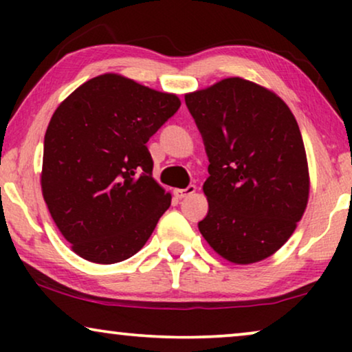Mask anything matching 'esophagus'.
I'll return each instance as SVG.
<instances>
[{
	"mask_svg": "<svg viewBox=\"0 0 352 352\" xmlns=\"http://www.w3.org/2000/svg\"><path fill=\"white\" fill-rule=\"evenodd\" d=\"M195 190H197V187L194 184H190V186H187L186 189H176L175 195L177 197V199H186V197L195 194Z\"/></svg>",
	"mask_w": 352,
	"mask_h": 352,
	"instance_id": "34e87169",
	"label": "esophagus"
}]
</instances>
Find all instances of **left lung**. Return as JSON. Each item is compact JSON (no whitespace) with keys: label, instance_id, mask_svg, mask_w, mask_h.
Instances as JSON below:
<instances>
[{"label":"left lung","instance_id":"left-lung-1","mask_svg":"<svg viewBox=\"0 0 352 352\" xmlns=\"http://www.w3.org/2000/svg\"><path fill=\"white\" fill-rule=\"evenodd\" d=\"M186 105L210 162L200 232L230 263L263 261L292 237L309 199L295 115L274 91L240 76L187 93Z\"/></svg>","mask_w":352,"mask_h":352}]
</instances>
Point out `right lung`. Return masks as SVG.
Returning <instances> with one entry per match:
<instances>
[{"mask_svg": "<svg viewBox=\"0 0 352 352\" xmlns=\"http://www.w3.org/2000/svg\"><path fill=\"white\" fill-rule=\"evenodd\" d=\"M118 74L94 76L62 100L45 134L41 192L51 218L86 261L131 258L151 237L171 194L152 177L147 141L179 109Z\"/></svg>", "mask_w": 352, "mask_h": 352, "instance_id": "right-lung-1", "label": "right lung"}]
</instances>
